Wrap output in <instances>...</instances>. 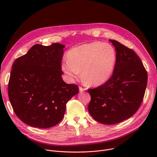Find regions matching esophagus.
I'll list each match as a JSON object with an SVG mask.
<instances>
[{
	"mask_svg": "<svg viewBox=\"0 0 157 157\" xmlns=\"http://www.w3.org/2000/svg\"><path fill=\"white\" fill-rule=\"evenodd\" d=\"M86 88H83V87H79V92H80V93H82V92L86 91Z\"/></svg>",
	"mask_w": 157,
	"mask_h": 157,
	"instance_id": "esophagus-1",
	"label": "esophagus"
}]
</instances>
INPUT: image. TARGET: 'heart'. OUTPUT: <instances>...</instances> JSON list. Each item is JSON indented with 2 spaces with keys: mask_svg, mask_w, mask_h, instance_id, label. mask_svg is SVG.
Listing matches in <instances>:
<instances>
[{
  "mask_svg": "<svg viewBox=\"0 0 157 157\" xmlns=\"http://www.w3.org/2000/svg\"><path fill=\"white\" fill-rule=\"evenodd\" d=\"M68 59L62 63V70L70 79L80 77L89 85L99 86L113 75L116 52L109 43L96 41L75 47L68 52Z\"/></svg>",
  "mask_w": 157,
  "mask_h": 157,
  "instance_id": "b5f03b06",
  "label": "heart"
}]
</instances>
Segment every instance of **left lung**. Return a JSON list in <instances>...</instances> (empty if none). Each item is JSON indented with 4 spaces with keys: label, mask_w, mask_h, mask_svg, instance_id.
Returning <instances> with one entry per match:
<instances>
[{
    "label": "left lung",
    "mask_w": 157,
    "mask_h": 157,
    "mask_svg": "<svg viewBox=\"0 0 157 157\" xmlns=\"http://www.w3.org/2000/svg\"><path fill=\"white\" fill-rule=\"evenodd\" d=\"M109 41L116 51L114 70L102 85L88 89L91 99L87 108L95 121L113 125L130 118L139 109L148 76L135 52L117 41Z\"/></svg>",
    "instance_id": "left-lung-1"
}]
</instances>
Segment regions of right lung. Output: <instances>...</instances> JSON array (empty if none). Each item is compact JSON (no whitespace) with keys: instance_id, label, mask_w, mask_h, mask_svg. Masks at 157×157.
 I'll return each mask as SVG.
<instances>
[{"instance_id":"1","label":"right lung","mask_w":157,"mask_h":157,"mask_svg":"<svg viewBox=\"0 0 157 157\" xmlns=\"http://www.w3.org/2000/svg\"><path fill=\"white\" fill-rule=\"evenodd\" d=\"M64 46L36 44L13 62L8 94L16 116L33 127L47 128L63 118L66 105L79 93L76 84L62 79Z\"/></svg>"}]
</instances>
